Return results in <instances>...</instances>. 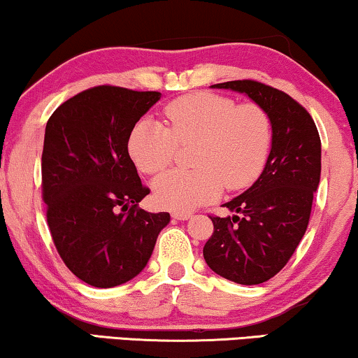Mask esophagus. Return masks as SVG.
Wrapping results in <instances>:
<instances>
[{
	"instance_id": "34e87169",
	"label": "esophagus",
	"mask_w": 358,
	"mask_h": 358,
	"mask_svg": "<svg viewBox=\"0 0 358 358\" xmlns=\"http://www.w3.org/2000/svg\"><path fill=\"white\" fill-rule=\"evenodd\" d=\"M190 217H192L190 213H179V211L173 213V220H176V221H187V220H190Z\"/></svg>"
}]
</instances>
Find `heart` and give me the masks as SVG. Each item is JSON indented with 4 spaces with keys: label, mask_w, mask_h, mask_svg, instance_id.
Masks as SVG:
<instances>
[{
    "label": "heart",
    "mask_w": 358,
    "mask_h": 358,
    "mask_svg": "<svg viewBox=\"0 0 358 358\" xmlns=\"http://www.w3.org/2000/svg\"><path fill=\"white\" fill-rule=\"evenodd\" d=\"M168 127L142 117L129 136V155L142 173L166 169L179 145L195 143L194 171H169L153 182L155 200L174 211H190L220 196L222 185L243 189L265 166L271 122L258 105H239L215 93L178 98L164 110Z\"/></svg>",
    "instance_id": "b5f03b06"
}]
</instances>
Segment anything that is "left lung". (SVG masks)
Masks as SVG:
<instances>
[{
  "label": "left lung",
  "instance_id": "1",
  "mask_svg": "<svg viewBox=\"0 0 358 358\" xmlns=\"http://www.w3.org/2000/svg\"><path fill=\"white\" fill-rule=\"evenodd\" d=\"M211 89L243 93L271 122V150L260 178L222 205L236 215L210 216L215 231L203 247L216 274L253 286L281 271L307 231L320 185L321 141L312 116L287 93L255 80Z\"/></svg>",
  "mask_w": 358,
  "mask_h": 358
}]
</instances>
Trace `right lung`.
I'll return each instance as SVG.
<instances>
[{
	"instance_id": "1",
	"label": "right lung",
	"mask_w": 358,
	"mask_h": 358,
	"mask_svg": "<svg viewBox=\"0 0 358 358\" xmlns=\"http://www.w3.org/2000/svg\"><path fill=\"white\" fill-rule=\"evenodd\" d=\"M162 98L100 85L69 98L48 119L41 189L50 232L66 266L93 287L136 278L169 213L137 208L150 194L129 157L132 127Z\"/></svg>"
}]
</instances>
